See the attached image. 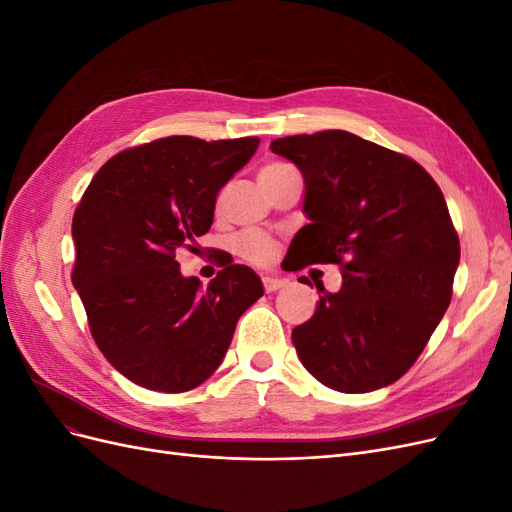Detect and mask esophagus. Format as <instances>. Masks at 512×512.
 I'll use <instances>...</instances> for the list:
<instances>
[{
  "label": "esophagus",
  "mask_w": 512,
  "mask_h": 512,
  "mask_svg": "<svg viewBox=\"0 0 512 512\" xmlns=\"http://www.w3.org/2000/svg\"><path fill=\"white\" fill-rule=\"evenodd\" d=\"M262 284H265V290H267V292H275V290L284 288L288 282H286V280H282V277L267 275V277H262Z\"/></svg>",
  "instance_id": "obj_1"
}]
</instances>
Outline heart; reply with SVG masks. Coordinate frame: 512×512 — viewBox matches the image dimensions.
Here are the masks:
<instances>
[{
	"instance_id": "heart-1",
	"label": "heart",
	"mask_w": 512,
	"mask_h": 512,
	"mask_svg": "<svg viewBox=\"0 0 512 512\" xmlns=\"http://www.w3.org/2000/svg\"><path fill=\"white\" fill-rule=\"evenodd\" d=\"M286 164H269L260 170V177H267L273 173H280L284 170ZM237 250L239 254H243L247 260L258 262V265H265L273 256H275V243L273 239H269L267 235H262L258 230H245L243 235H239L237 239Z\"/></svg>"
}]
</instances>
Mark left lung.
<instances>
[{
    "label": "left lung",
    "mask_w": 512,
    "mask_h": 512,
    "mask_svg": "<svg viewBox=\"0 0 512 512\" xmlns=\"http://www.w3.org/2000/svg\"><path fill=\"white\" fill-rule=\"evenodd\" d=\"M271 151L305 181L309 224L290 243V271L333 262L344 277L292 331L303 367L342 393L393 384L453 297L459 237L442 190L414 160L344 130L275 138Z\"/></svg>",
    "instance_id": "obj_1"
}]
</instances>
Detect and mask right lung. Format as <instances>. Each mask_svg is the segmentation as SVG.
I'll return each mask as SVG.
<instances>
[{
    "instance_id": "right-lung-1",
    "label": "right lung",
    "mask_w": 512,
    "mask_h": 512,
    "mask_svg": "<svg viewBox=\"0 0 512 512\" xmlns=\"http://www.w3.org/2000/svg\"><path fill=\"white\" fill-rule=\"evenodd\" d=\"M258 138L168 136L126 149L91 179L72 220V284L91 335L119 374L183 393L220 367L260 277L224 260L203 286L175 258L213 224L215 198L250 162Z\"/></svg>"
}]
</instances>
